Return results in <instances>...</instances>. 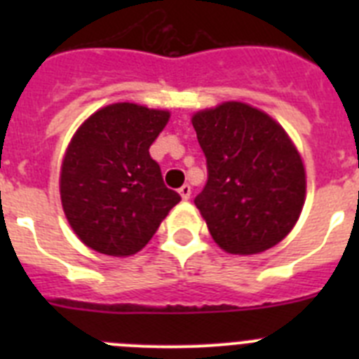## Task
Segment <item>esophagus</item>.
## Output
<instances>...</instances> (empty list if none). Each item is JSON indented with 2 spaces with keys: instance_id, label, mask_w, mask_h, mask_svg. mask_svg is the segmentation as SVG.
Returning a JSON list of instances; mask_svg holds the SVG:
<instances>
[{
  "instance_id": "obj_1",
  "label": "esophagus",
  "mask_w": 359,
  "mask_h": 359,
  "mask_svg": "<svg viewBox=\"0 0 359 359\" xmlns=\"http://www.w3.org/2000/svg\"><path fill=\"white\" fill-rule=\"evenodd\" d=\"M180 196H182L183 199H190V196H192V189H190V185H183L182 189H180Z\"/></svg>"
}]
</instances>
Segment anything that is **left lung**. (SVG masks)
<instances>
[{"label": "left lung", "mask_w": 359, "mask_h": 359, "mask_svg": "<svg viewBox=\"0 0 359 359\" xmlns=\"http://www.w3.org/2000/svg\"><path fill=\"white\" fill-rule=\"evenodd\" d=\"M208 177L194 203L215 243L252 255L280 243L306 198V172L286 131L266 113L224 102L192 116Z\"/></svg>", "instance_id": "left-lung-1"}]
</instances>
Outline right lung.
I'll return each instance as SVG.
<instances>
[{"instance_id": "1", "label": "right lung", "mask_w": 359, "mask_h": 359, "mask_svg": "<svg viewBox=\"0 0 359 359\" xmlns=\"http://www.w3.org/2000/svg\"><path fill=\"white\" fill-rule=\"evenodd\" d=\"M167 122V111L111 104L73 136L62 161L61 201L69 226L95 252H140L182 199L165 187L149 154Z\"/></svg>"}]
</instances>
